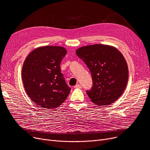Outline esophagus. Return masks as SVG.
<instances>
[{
	"label": "esophagus",
	"instance_id": "34e87169",
	"mask_svg": "<svg viewBox=\"0 0 150 150\" xmlns=\"http://www.w3.org/2000/svg\"><path fill=\"white\" fill-rule=\"evenodd\" d=\"M75 88H80V89H81L82 88V86L80 84H76L75 86Z\"/></svg>",
	"mask_w": 150,
	"mask_h": 150
}]
</instances>
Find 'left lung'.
I'll list each match as a JSON object with an SVG mask.
<instances>
[{
  "mask_svg": "<svg viewBox=\"0 0 150 150\" xmlns=\"http://www.w3.org/2000/svg\"><path fill=\"white\" fill-rule=\"evenodd\" d=\"M91 73L93 85L88 95L98 106L112 104L122 95L128 80V68L122 53L103 44L84 46L76 50Z\"/></svg>",
  "mask_w": 150,
  "mask_h": 150,
  "instance_id": "8db88e82",
  "label": "left lung"
}]
</instances>
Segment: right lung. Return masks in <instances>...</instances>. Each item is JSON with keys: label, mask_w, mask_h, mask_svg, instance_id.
Wrapping results in <instances>:
<instances>
[{"label": "right lung", "mask_w": 150, "mask_h": 150, "mask_svg": "<svg viewBox=\"0 0 150 150\" xmlns=\"http://www.w3.org/2000/svg\"><path fill=\"white\" fill-rule=\"evenodd\" d=\"M67 53L63 47H38L26 58L22 78L28 96L39 106L58 107L67 98L71 89L61 72L60 64Z\"/></svg>", "instance_id": "right-lung-1"}]
</instances>
